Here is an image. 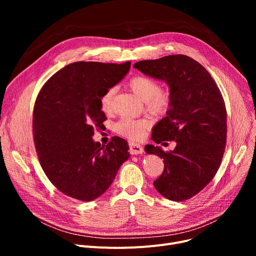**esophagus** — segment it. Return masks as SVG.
<instances>
[{
    "label": "esophagus",
    "mask_w": 256,
    "mask_h": 256,
    "mask_svg": "<svg viewBox=\"0 0 256 256\" xmlns=\"http://www.w3.org/2000/svg\"><path fill=\"white\" fill-rule=\"evenodd\" d=\"M130 152L132 154H142L144 152V148L138 143L130 142Z\"/></svg>",
    "instance_id": "34e87169"
}]
</instances>
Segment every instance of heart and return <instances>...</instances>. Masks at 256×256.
<instances>
[{"label":"heart","mask_w":256,"mask_h":256,"mask_svg":"<svg viewBox=\"0 0 256 256\" xmlns=\"http://www.w3.org/2000/svg\"><path fill=\"white\" fill-rule=\"evenodd\" d=\"M128 87L135 93V96L145 102L146 109L152 114L160 115L166 113L172 102V98L169 91L160 90V84L156 80L138 76L130 78ZM115 93V88H108L100 96V109L104 112H109L111 109L112 98ZM150 128V122L145 119L121 118L115 124V130L120 135L132 140L142 139Z\"/></svg>","instance_id":"heart-1"}]
</instances>
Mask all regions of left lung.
<instances>
[{"label":"left lung","mask_w":256,"mask_h":256,"mask_svg":"<svg viewBox=\"0 0 256 256\" xmlns=\"http://www.w3.org/2000/svg\"><path fill=\"white\" fill-rule=\"evenodd\" d=\"M134 68L164 80L172 98L152 139L158 144L173 140L176 148L164 152L160 146H145L148 154L164 158V171L154 186L169 200L190 199L212 180L223 158L227 115L222 94L204 67L184 55L139 61Z\"/></svg>","instance_id":"8db88e82"}]
</instances>
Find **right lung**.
Listing matches in <instances>:
<instances>
[{
  "label": "right lung",
  "mask_w": 256,
  "mask_h": 256,
  "mask_svg": "<svg viewBox=\"0 0 256 256\" xmlns=\"http://www.w3.org/2000/svg\"><path fill=\"white\" fill-rule=\"evenodd\" d=\"M122 64L74 62L50 76L33 112V137L46 176L63 194L91 201L111 186L130 158L128 142L113 137L106 146L94 142V128L106 119L100 96L128 72Z\"/></svg>",
  "instance_id": "1"
}]
</instances>
